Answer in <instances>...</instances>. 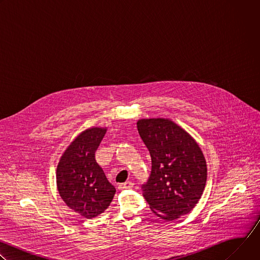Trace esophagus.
I'll return each mask as SVG.
<instances>
[{
    "instance_id": "34e87169",
    "label": "esophagus",
    "mask_w": 260,
    "mask_h": 260,
    "mask_svg": "<svg viewBox=\"0 0 260 260\" xmlns=\"http://www.w3.org/2000/svg\"><path fill=\"white\" fill-rule=\"evenodd\" d=\"M134 186V183L131 181H126L125 183H121L118 185V188L123 190V189H131Z\"/></svg>"
}]
</instances>
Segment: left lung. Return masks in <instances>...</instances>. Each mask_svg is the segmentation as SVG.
Returning <instances> with one entry per match:
<instances>
[{
	"label": "left lung",
	"mask_w": 260,
	"mask_h": 260,
	"mask_svg": "<svg viewBox=\"0 0 260 260\" xmlns=\"http://www.w3.org/2000/svg\"><path fill=\"white\" fill-rule=\"evenodd\" d=\"M150 152L152 169L143 197L151 211L165 220L188 214L199 203L207 182V164L197 141L168 118L137 122Z\"/></svg>",
	"instance_id": "left-lung-1"
}]
</instances>
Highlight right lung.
Listing matches in <instances>:
<instances>
[{
  "instance_id": "obj_1",
  "label": "right lung",
  "mask_w": 260,
  "mask_h": 260,
  "mask_svg": "<svg viewBox=\"0 0 260 260\" xmlns=\"http://www.w3.org/2000/svg\"><path fill=\"white\" fill-rule=\"evenodd\" d=\"M107 127L83 131L68 146L56 168V186L67 206L91 219L102 214L116 192L95 160V151Z\"/></svg>"
}]
</instances>
